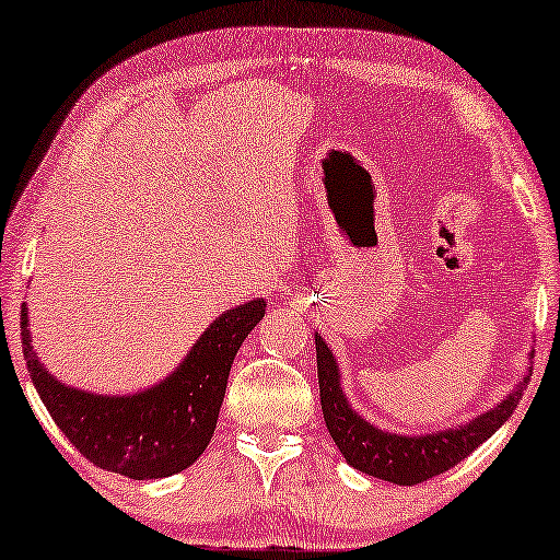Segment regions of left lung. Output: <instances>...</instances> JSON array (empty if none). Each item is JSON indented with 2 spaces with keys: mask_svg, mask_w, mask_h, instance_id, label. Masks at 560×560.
Returning <instances> with one entry per match:
<instances>
[{
  "mask_svg": "<svg viewBox=\"0 0 560 560\" xmlns=\"http://www.w3.org/2000/svg\"><path fill=\"white\" fill-rule=\"evenodd\" d=\"M316 359H318V387H320V410L328 433L349 466H354L370 477L393 481V485H420V481L439 477L451 466L464 462L479 443L500 431L508 418L515 412L523 389L527 387V374L523 382L492 410L481 412L466 425L435 431L428 435H397L374 428L372 423L351 410L341 389L339 364L326 347V341L316 334Z\"/></svg>",
  "mask_w": 560,
  "mask_h": 560,
  "instance_id": "left-lung-1",
  "label": "left lung"
}]
</instances>
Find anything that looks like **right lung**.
<instances>
[{"instance_id":"1","label":"right lung","mask_w":560,"mask_h":560,"mask_svg":"<svg viewBox=\"0 0 560 560\" xmlns=\"http://www.w3.org/2000/svg\"><path fill=\"white\" fill-rule=\"evenodd\" d=\"M265 308L267 303L257 298L224 311L171 377L135 395H94L52 377L30 343L25 305L22 354L50 418L91 464L129 479H163L188 469L209 446L229 370Z\"/></svg>"}]
</instances>
